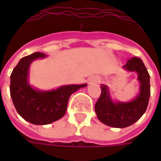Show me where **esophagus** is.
Returning <instances> with one entry per match:
<instances>
[{"label":"esophagus","mask_w":161,"mask_h":161,"mask_svg":"<svg viewBox=\"0 0 161 161\" xmlns=\"http://www.w3.org/2000/svg\"><path fill=\"white\" fill-rule=\"evenodd\" d=\"M100 81V77H93L92 78H91L90 80V83H98Z\"/></svg>","instance_id":"34e87169"}]
</instances>
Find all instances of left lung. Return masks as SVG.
I'll list each match as a JSON object with an SVG mask.
<instances>
[{
  "mask_svg": "<svg viewBox=\"0 0 161 161\" xmlns=\"http://www.w3.org/2000/svg\"><path fill=\"white\" fill-rule=\"evenodd\" d=\"M123 68L138 74L141 84L138 96L128 103L114 102L108 87L102 84L101 96L95 105V110L100 121L113 128H127L138 121L147 108L150 97V76L142 60L135 57L132 58Z\"/></svg>",
  "mask_w": 161,
  "mask_h": 161,
  "instance_id": "8db88e82",
  "label": "left lung"
}]
</instances>
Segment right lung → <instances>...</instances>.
Listing matches in <instances>:
<instances>
[{"label": "right lung", "mask_w": 161, "mask_h": 161, "mask_svg": "<svg viewBox=\"0 0 161 161\" xmlns=\"http://www.w3.org/2000/svg\"><path fill=\"white\" fill-rule=\"evenodd\" d=\"M46 57L41 53L24 57L10 76V95L16 110L23 119L35 125L50 124L62 118L70 95L87 86L86 84H72L49 91L33 89L27 81L30 64L33 60Z\"/></svg>", "instance_id": "right-lung-1"}]
</instances>
